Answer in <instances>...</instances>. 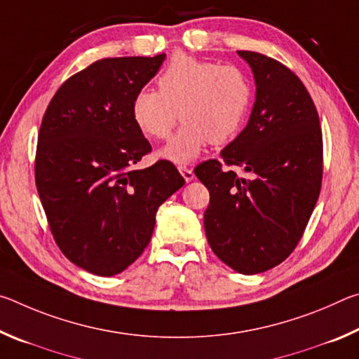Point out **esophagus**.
I'll list each match as a JSON object with an SVG mask.
<instances>
[{
    "instance_id": "1",
    "label": "esophagus",
    "mask_w": 359,
    "mask_h": 359,
    "mask_svg": "<svg viewBox=\"0 0 359 359\" xmlns=\"http://www.w3.org/2000/svg\"><path fill=\"white\" fill-rule=\"evenodd\" d=\"M179 171L182 174V177L185 179V182H191L194 179L193 169H190V168H179Z\"/></svg>"
}]
</instances>
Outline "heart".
<instances>
[{"label": "heart", "mask_w": 359, "mask_h": 359, "mask_svg": "<svg viewBox=\"0 0 359 359\" xmlns=\"http://www.w3.org/2000/svg\"><path fill=\"white\" fill-rule=\"evenodd\" d=\"M158 92L139 90L131 101L136 128L151 141L180 130L160 156L187 165L205 145H223L241 131L252 102L250 79L238 66L218 65L185 53L171 58L156 79ZM180 117H177V114Z\"/></svg>", "instance_id": "obj_1"}]
</instances>
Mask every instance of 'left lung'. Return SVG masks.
Returning a JSON list of instances; mask_svg holds the SVG:
<instances>
[{
    "mask_svg": "<svg viewBox=\"0 0 359 359\" xmlns=\"http://www.w3.org/2000/svg\"><path fill=\"white\" fill-rule=\"evenodd\" d=\"M250 65L257 95L241 135L222 150V161L194 168L210 193L204 229L224 264L252 276L280 264L301 241L318 201L323 139L307 88L287 66L258 52L239 50Z\"/></svg>",
    "mask_w": 359,
    "mask_h": 359,
    "instance_id": "1",
    "label": "left lung"
}]
</instances>
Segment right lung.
Segmentation results:
<instances>
[{
	"label": "right lung",
	"mask_w": 359,
	"mask_h": 359,
	"mask_svg": "<svg viewBox=\"0 0 359 359\" xmlns=\"http://www.w3.org/2000/svg\"><path fill=\"white\" fill-rule=\"evenodd\" d=\"M165 58L98 60L57 90L42 117L34 177L48 226L65 257L96 276L141 257L158 208L185 184L171 161L135 168L151 145L131 101Z\"/></svg>",
	"instance_id": "1"
}]
</instances>
